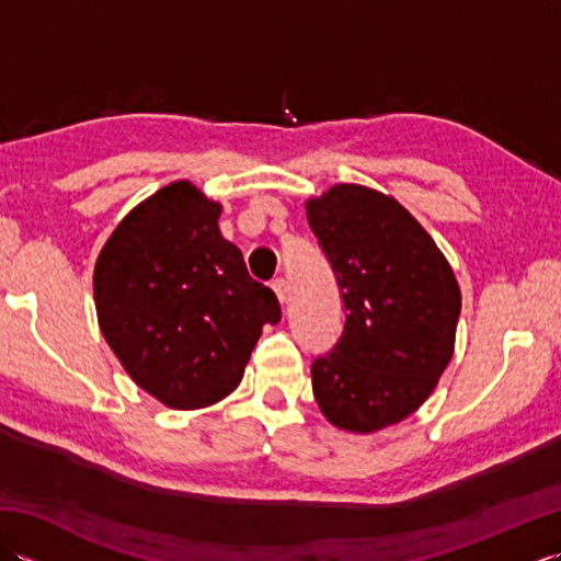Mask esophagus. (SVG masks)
Wrapping results in <instances>:
<instances>
[{
    "mask_svg": "<svg viewBox=\"0 0 561 561\" xmlns=\"http://www.w3.org/2000/svg\"><path fill=\"white\" fill-rule=\"evenodd\" d=\"M272 289H274V294H277L279 304H287V299H289V284H287V279H274L272 282Z\"/></svg>",
    "mask_w": 561,
    "mask_h": 561,
    "instance_id": "34e87169",
    "label": "esophagus"
}]
</instances>
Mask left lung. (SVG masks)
I'll return each mask as SVG.
<instances>
[{"instance_id":"obj_1","label":"left lung","mask_w":561,"mask_h":561,"mask_svg":"<svg viewBox=\"0 0 561 561\" xmlns=\"http://www.w3.org/2000/svg\"><path fill=\"white\" fill-rule=\"evenodd\" d=\"M337 274L344 330L311 368L325 420L352 434L402 422L456 350L460 287L446 255L396 197L340 183L306 202Z\"/></svg>"}]
</instances>
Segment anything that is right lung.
<instances>
[{
	"label": "right lung",
	"instance_id": "1",
	"mask_svg": "<svg viewBox=\"0 0 561 561\" xmlns=\"http://www.w3.org/2000/svg\"><path fill=\"white\" fill-rule=\"evenodd\" d=\"M221 205L175 181L115 226L93 267L99 328L127 376L171 410L238 388L277 296L219 231Z\"/></svg>",
	"mask_w": 561,
	"mask_h": 561
}]
</instances>
